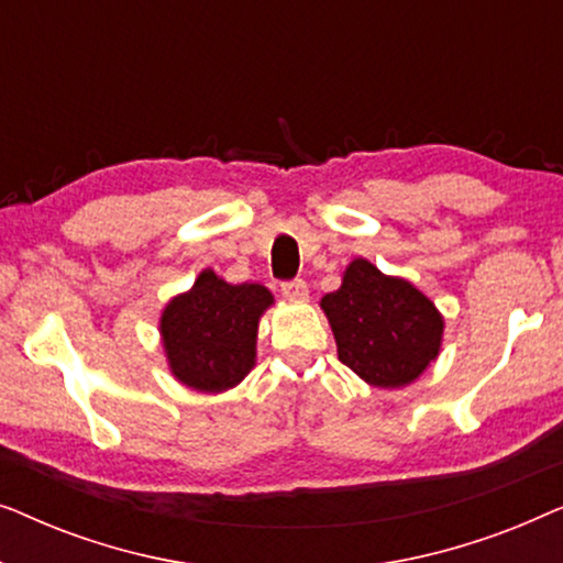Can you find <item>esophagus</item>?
I'll return each instance as SVG.
<instances>
[{
  "label": "esophagus",
  "instance_id": "obj_1",
  "mask_svg": "<svg viewBox=\"0 0 563 563\" xmlns=\"http://www.w3.org/2000/svg\"><path fill=\"white\" fill-rule=\"evenodd\" d=\"M282 295L291 299V302H305V299L310 297V289H307V284L302 279H295V282L282 284Z\"/></svg>",
  "mask_w": 563,
  "mask_h": 563
}]
</instances>
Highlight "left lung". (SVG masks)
Segmentation results:
<instances>
[{
  "label": "left lung",
  "mask_w": 563,
  "mask_h": 563,
  "mask_svg": "<svg viewBox=\"0 0 563 563\" xmlns=\"http://www.w3.org/2000/svg\"><path fill=\"white\" fill-rule=\"evenodd\" d=\"M335 335L338 358L379 389L420 379L441 353L445 320L435 302L402 276L353 258L335 291L320 299Z\"/></svg>",
  "instance_id": "8db88e82"
}]
</instances>
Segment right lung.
Returning <instances> with one entry per match:
<instances>
[{
	"label": "right lung",
	"instance_id": "1",
	"mask_svg": "<svg viewBox=\"0 0 563 563\" xmlns=\"http://www.w3.org/2000/svg\"><path fill=\"white\" fill-rule=\"evenodd\" d=\"M272 305L274 295L264 284H230L202 268L191 289L168 299L161 312L168 372L205 395L238 387L256 366L258 322Z\"/></svg>",
	"mask_w": 563,
	"mask_h": 563
}]
</instances>
